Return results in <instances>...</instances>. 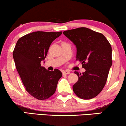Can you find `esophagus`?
<instances>
[{
    "label": "esophagus",
    "instance_id": "1",
    "mask_svg": "<svg viewBox=\"0 0 126 126\" xmlns=\"http://www.w3.org/2000/svg\"><path fill=\"white\" fill-rule=\"evenodd\" d=\"M63 75H67L70 74V72L69 71H63Z\"/></svg>",
    "mask_w": 126,
    "mask_h": 126
}]
</instances>
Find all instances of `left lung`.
I'll use <instances>...</instances> for the list:
<instances>
[{
    "mask_svg": "<svg viewBox=\"0 0 126 126\" xmlns=\"http://www.w3.org/2000/svg\"><path fill=\"white\" fill-rule=\"evenodd\" d=\"M63 34L77 49L76 60L85 69L83 74L75 71L79 80L74 92L83 99L94 98L105 85L112 65V48L102 34L85 27L65 31Z\"/></svg>",
    "mask_w": 126,
    "mask_h": 126,
    "instance_id": "1",
    "label": "left lung"
}]
</instances>
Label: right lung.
I'll list each match as a JSON object with an SVG mask.
<instances>
[{
  "instance_id": "1",
  "label": "right lung",
  "mask_w": 126,
  "mask_h": 126,
  "mask_svg": "<svg viewBox=\"0 0 126 126\" xmlns=\"http://www.w3.org/2000/svg\"><path fill=\"white\" fill-rule=\"evenodd\" d=\"M62 32H32L19 39L15 45L13 58L16 70L25 89L37 99H46L53 95L63 76L58 69L50 71L40 64L52 42Z\"/></svg>"
}]
</instances>
